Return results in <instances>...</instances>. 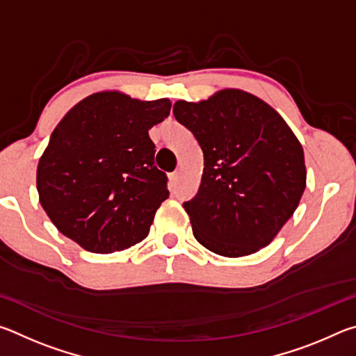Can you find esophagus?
<instances>
[{"mask_svg":"<svg viewBox=\"0 0 356 356\" xmlns=\"http://www.w3.org/2000/svg\"><path fill=\"white\" fill-rule=\"evenodd\" d=\"M179 179H180V176H179V172H177V171H176V172H171V174H170V180H171V184L176 185V184L179 182Z\"/></svg>","mask_w":356,"mask_h":356,"instance_id":"1","label":"esophagus"}]
</instances>
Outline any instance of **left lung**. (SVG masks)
<instances>
[{"mask_svg":"<svg viewBox=\"0 0 356 356\" xmlns=\"http://www.w3.org/2000/svg\"><path fill=\"white\" fill-rule=\"evenodd\" d=\"M204 154L200 190L184 202L193 236L215 254L248 256L293 215L306 186L303 147L286 120L256 95L225 89L172 108Z\"/></svg>","mask_w":356,"mask_h":356,"instance_id":"8db88e82","label":"left lung"}]
</instances>
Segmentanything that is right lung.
I'll return each instance as SVG.
<instances>
[{
	"instance_id": "right-lung-1",
	"label": "right lung",
	"mask_w": 356,
	"mask_h": 356,
	"mask_svg": "<svg viewBox=\"0 0 356 356\" xmlns=\"http://www.w3.org/2000/svg\"><path fill=\"white\" fill-rule=\"evenodd\" d=\"M170 111L168 99L97 92L65 114L38 166L39 200L59 232L99 254L147 237L170 196L149 129Z\"/></svg>"
}]
</instances>
